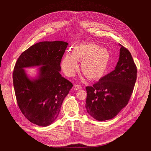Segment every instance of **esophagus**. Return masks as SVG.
Returning a JSON list of instances; mask_svg holds the SVG:
<instances>
[{
	"mask_svg": "<svg viewBox=\"0 0 151 151\" xmlns=\"http://www.w3.org/2000/svg\"><path fill=\"white\" fill-rule=\"evenodd\" d=\"M81 88H82V87L80 85H78V84L75 85V90H80Z\"/></svg>",
	"mask_w": 151,
	"mask_h": 151,
	"instance_id": "obj_1",
	"label": "esophagus"
}]
</instances>
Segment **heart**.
Returning a JSON list of instances; mask_svg holds the SVG:
<instances>
[{
  "label": "heart",
  "mask_w": 151,
  "mask_h": 151,
  "mask_svg": "<svg viewBox=\"0 0 151 151\" xmlns=\"http://www.w3.org/2000/svg\"><path fill=\"white\" fill-rule=\"evenodd\" d=\"M111 60L109 51L94 42H86L74 46L71 54H66L61 62L67 76H72L78 68L76 61H81V70L89 79L101 77L107 71Z\"/></svg>",
  "instance_id": "b5f03b06"
}]
</instances>
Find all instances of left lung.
<instances>
[{
    "label": "left lung",
    "mask_w": 151,
    "mask_h": 151,
    "mask_svg": "<svg viewBox=\"0 0 151 151\" xmlns=\"http://www.w3.org/2000/svg\"><path fill=\"white\" fill-rule=\"evenodd\" d=\"M121 45L119 58L114 70L87 87L85 108L97 121L114 118L128 104L137 78V68L131 53Z\"/></svg>",
    "instance_id": "obj_1"
}]
</instances>
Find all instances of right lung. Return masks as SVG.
Instances as JSON below:
<instances>
[{
	"mask_svg": "<svg viewBox=\"0 0 151 151\" xmlns=\"http://www.w3.org/2000/svg\"><path fill=\"white\" fill-rule=\"evenodd\" d=\"M68 45L59 40L37 43L21 54L15 63L12 78L17 101L21 112L33 124L47 127L54 122L73 87L60 73ZM39 65L38 76L30 80L23 69Z\"/></svg>",
	"mask_w": 151,
	"mask_h": 151,
	"instance_id": "obj_1",
	"label": "right lung"
}]
</instances>
